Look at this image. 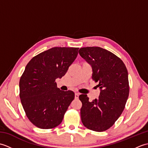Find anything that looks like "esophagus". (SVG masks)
I'll use <instances>...</instances> for the list:
<instances>
[{"label":"esophagus","instance_id":"1","mask_svg":"<svg viewBox=\"0 0 148 148\" xmlns=\"http://www.w3.org/2000/svg\"><path fill=\"white\" fill-rule=\"evenodd\" d=\"M79 98V93H75V99H77Z\"/></svg>","mask_w":148,"mask_h":148}]
</instances>
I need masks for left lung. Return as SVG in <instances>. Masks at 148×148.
<instances>
[{
    "instance_id": "1",
    "label": "left lung",
    "mask_w": 148,
    "mask_h": 148,
    "mask_svg": "<svg viewBox=\"0 0 148 148\" xmlns=\"http://www.w3.org/2000/svg\"><path fill=\"white\" fill-rule=\"evenodd\" d=\"M79 53L92 65V79L100 88L99 99L92 102L87 95H79L81 121L90 130L106 131L121 116L129 95L127 67L117 56L100 47L81 48Z\"/></svg>"
}]
</instances>
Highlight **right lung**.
<instances>
[{
  "mask_svg": "<svg viewBox=\"0 0 148 148\" xmlns=\"http://www.w3.org/2000/svg\"><path fill=\"white\" fill-rule=\"evenodd\" d=\"M78 49L55 47L35 56L27 64L20 79V97L26 116L36 127L51 129L62 121L74 93L60 90L55 80L65 74Z\"/></svg>",
  "mask_w": 148,
  "mask_h": 148,
  "instance_id": "right-lung-1",
  "label": "right lung"
}]
</instances>
